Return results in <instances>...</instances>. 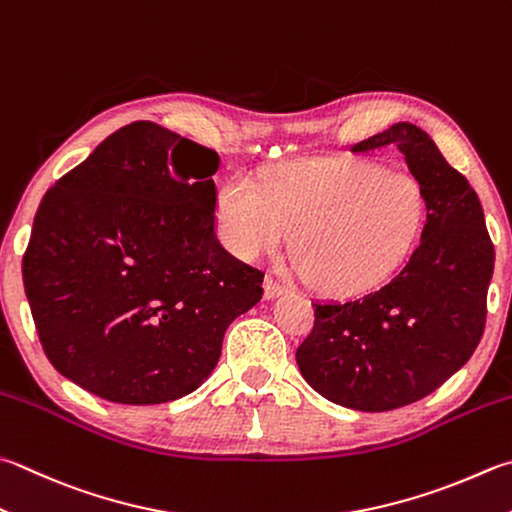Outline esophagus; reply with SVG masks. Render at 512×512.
I'll use <instances>...</instances> for the list:
<instances>
[{
    "label": "esophagus",
    "instance_id": "1",
    "mask_svg": "<svg viewBox=\"0 0 512 512\" xmlns=\"http://www.w3.org/2000/svg\"><path fill=\"white\" fill-rule=\"evenodd\" d=\"M265 298L267 301H274V298H278V296H283L285 292H287V287L283 285V283H278V281H274L272 276H267L265 278Z\"/></svg>",
    "mask_w": 512,
    "mask_h": 512
}]
</instances>
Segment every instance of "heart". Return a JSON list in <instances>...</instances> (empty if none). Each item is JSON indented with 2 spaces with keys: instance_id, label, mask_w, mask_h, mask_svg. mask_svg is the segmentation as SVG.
Segmentation results:
<instances>
[{
  "instance_id": "b5f03b06",
  "label": "heart",
  "mask_w": 512,
  "mask_h": 512,
  "mask_svg": "<svg viewBox=\"0 0 512 512\" xmlns=\"http://www.w3.org/2000/svg\"><path fill=\"white\" fill-rule=\"evenodd\" d=\"M426 218V191L410 171L363 160H303L263 185L234 178L220 191L218 229L240 258L292 252L314 287L352 294L379 283L406 256Z\"/></svg>"
}]
</instances>
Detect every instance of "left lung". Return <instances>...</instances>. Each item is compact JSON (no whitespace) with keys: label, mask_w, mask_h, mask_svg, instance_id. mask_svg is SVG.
I'll use <instances>...</instances> for the list:
<instances>
[{"label":"left lung","mask_w":512,"mask_h":512,"mask_svg":"<svg viewBox=\"0 0 512 512\" xmlns=\"http://www.w3.org/2000/svg\"><path fill=\"white\" fill-rule=\"evenodd\" d=\"M397 147L426 191V225L388 283L350 301L314 303L296 350L303 379L336 406L385 412L419 401L464 368L481 341L495 269L479 196L435 140L397 122L352 153Z\"/></svg>","instance_id":"obj_1"}]
</instances>
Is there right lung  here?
Listing matches in <instances>:
<instances>
[{
	"instance_id": "add662e5",
	"label": "right lung",
	"mask_w": 512,
	"mask_h": 512,
	"mask_svg": "<svg viewBox=\"0 0 512 512\" xmlns=\"http://www.w3.org/2000/svg\"><path fill=\"white\" fill-rule=\"evenodd\" d=\"M218 153L131 122L46 191L22 274L48 361L91 394L153 406L214 372L263 272L216 236Z\"/></svg>"
}]
</instances>
